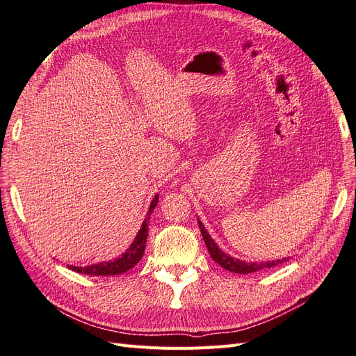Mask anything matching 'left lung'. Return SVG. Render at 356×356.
<instances>
[{"label":"left lung","instance_id":"left-lung-1","mask_svg":"<svg viewBox=\"0 0 356 356\" xmlns=\"http://www.w3.org/2000/svg\"><path fill=\"white\" fill-rule=\"evenodd\" d=\"M199 222V229L202 233V238L207 243V248L209 251V255L212 257V260L215 263H218L225 270H229L232 273H241V275H246V273H254L258 270H263V268H270L275 267L277 264H282L285 261L289 260V257L282 258V260H273V261H260V263H248V261H242L239 258H233L232 255L225 254L222 250H220L218 245L215 243V241L211 238V234L204 229V225L202 224L200 220H197Z\"/></svg>","mask_w":356,"mask_h":356}]
</instances>
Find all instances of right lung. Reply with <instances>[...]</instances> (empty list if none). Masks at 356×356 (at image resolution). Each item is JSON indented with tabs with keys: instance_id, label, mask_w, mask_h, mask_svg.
I'll use <instances>...</instances> for the list:
<instances>
[{
	"instance_id": "right-lung-1",
	"label": "right lung",
	"mask_w": 356,
	"mask_h": 356,
	"mask_svg": "<svg viewBox=\"0 0 356 356\" xmlns=\"http://www.w3.org/2000/svg\"><path fill=\"white\" fill-rule=\"evenodd\" d=\"M159 202V195L154 196V199L149 203V208L147 212V217L139 229L135 241L129 246V250L122 254V257L115 258L113 261H105V263H98V264H90L86 267H79V266H68L71 270L83 273V275H89V276H114V275H122L127 270H131L132 267H135L139 260H141L144 251H145V243H147V236H148V222H149V215L154 211Z\"/></svg>"
}]
</instances>
